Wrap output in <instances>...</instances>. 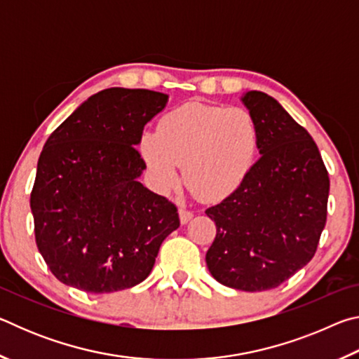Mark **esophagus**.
I'll return each mask as SVG.
<instances>
[{"mask_svg": "<svg viewBox=\"0 0 359 359\" xmlns=\"http://www.w3.org/2000/svg\"><path fill=\"white\" fill-rule=\"evenodd\" d=\"M179 217H180V223L182 224H187L193 218V212L191 210H187L184 208H180L179 209Z\"/></svg>", "mask_w": 359, "mask_h": 359, "instance_id": "1", "label": "esophagus"}]
</instances>
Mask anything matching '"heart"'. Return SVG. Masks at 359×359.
<instances>
[{
  "mask_svg": "<svg viewBox=\"0 0 359 359\" xmlns=\"http://www.w3.org/2000/svg\"><path fill=\"white\" fill-rule=\"evenodd\" d=\"M139 155L154 185L169 191L180 165L188 188L205 201H222L244 184L259 149V131L242 107L187 102L163 115L156 131H144Z\"/></svg>",
  "mask_w": 359,
  "mask_h": 359,
  "instance_id": "obj_1",
  "label": "heart"
}]
</instances>
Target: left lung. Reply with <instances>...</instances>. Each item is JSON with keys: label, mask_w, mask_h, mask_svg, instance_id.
Wrapping results in <instances>:
<instances>
[{"label": "left lung", "mask_w": 359, "mask_h": 359, "mask_svg": "<svg viewBox=\"0 0 359 359\" xmlns=\"http://www.w3.org/2000/svg\"><path fill=\"white\" fill-rule=\"evenodd\" d=\"M259 160L238 190L205 214L217 234L205 253L224 287L264 291L296 274L317 252L326 224L330 177L317 144L272 96L247 92Z\"/></svg>", "instance_id": "8db88e82"}]
</instances>
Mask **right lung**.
<instances>
[{"mask_svg":"<svg viewBox=\"0 0 359 359\" xmlns=\"http://www.w3.org/2000/svg\"><path fill=\"white\" fill-rule=\"evenodd\" d=\"M166 104L160 92L107 88L48 136L29 205L36 245L62 283L95 294L135 287L179 228L177 208L137 180L135 145Z\"/></svg>","mask_w":359,"mask_h":359,"instance_id":"1","label":"right lung"}]
</instances>
